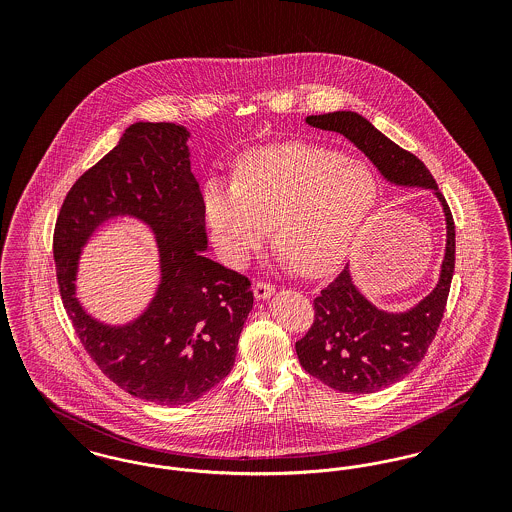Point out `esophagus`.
<instances>
[{"label": "esophagus", "instance_id": "obj_1", "mask_svg": "<svg viewBox=\"0 0 512 512\" xmlns=\"http://www.w3.org/2000/svg\"><path fill=\"white\" fill-rule=\"evenodd\" d=\"M253 293H255L257 299H267L274 293V286L270 282H265V280H257L255 286H253Z\"/></svg>", "mask_w": 512, "mask_h": 512}]
</instances>
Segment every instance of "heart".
Segmentation results:
<instances>
[{
	"instance_id": "obj_1",
	"label": "heart",
	"mask_w": 512,
	"mask_h": 512,
	"mask_svg": "<svg viewBox=\"0 0 512 512\" xmlns=\"http://www.w3.org/2000/svg\"><path fill=\"white\" fill-rule=\"evenodd\" d=\"M376 195L365 163L326 147L284 144L249 153L236 184H211L203 207L232 263H244L276 224V244L293 267L320 276L340 267Z\"/></svg>"
}]
</instances>
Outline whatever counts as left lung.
<instances>
[{
    "mask_svg": "<svg viewBox=\"0 0 512 512\" xmlns=\"http://www.w3.org/2000/svg\"><path fill=\"white\" fill-rule=\"evenodd\" d=\"M307 124L340 132L359 147L388 180L403 186L432 188L447 220V247L436 290L403 315L372 307L351 282L349 270L322 288L315 301V320L295 341L301 366L345 393H372L388 388L413 372L438 334L455 272V222L432 172L411 151L397 146L365 117L351 111L311 115Z\"/></svg>",
    "mask_w": 512,
    "mask_h": 512,
    "instance_id": "obj_1",
    "label": "left lung"
}]
</instances>
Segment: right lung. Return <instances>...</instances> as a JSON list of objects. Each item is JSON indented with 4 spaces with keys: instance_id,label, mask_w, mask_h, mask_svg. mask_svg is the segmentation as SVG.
<instances>
[{
    "instance_id": "add662e5",
    "label": "right lung",
    "mask_w": 512,
    "mask_h": 512,
    "mask_svg": "<svg viewBox=\"0 0 512 512\" xmlns=\"http://www.w3.org/2000/svg\"><path fill=\"white\" fill-rule=\"evenodd\" d=\"M188 136L171 122L132 124L119 146L74 182L53 230L59 293L86 353L122 390L172 407L199 399L232 370L253 307L249 278L201 253L205 207ZM117 214L154 228L164 272L152 307L124 329L99 325L73 297L79 247Z\"/></svg>"
}]
</instances>
